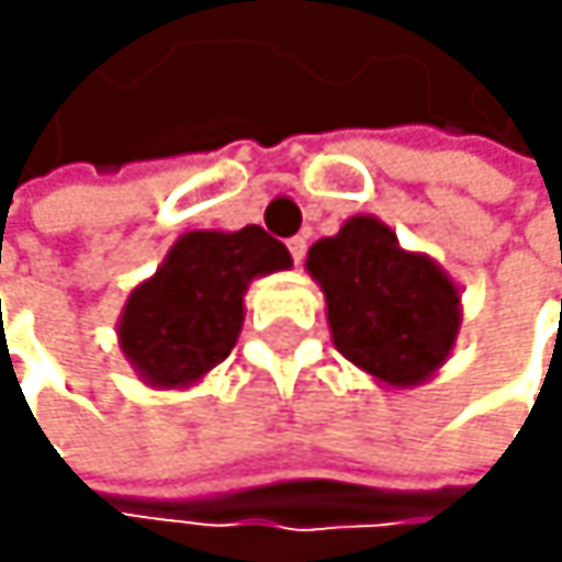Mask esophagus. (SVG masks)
Instances as JSON below:
<instances>
[{
	"label": "esophagus",
	"mask_w": 562,
	"mask_h": 562,
	"mask_svg": "<svg viewBox=\"0 0 562 562\" xmlns=\"http://www.w3.org/2000/svg\"><path fill=\"white\" fill-rule=\"evenodd\" d=\"M286 246H290V252H293V262L303 266V259H306V239H303V235H296V239H290Z\"/></svg>",
	"instance_id": "1"
}]
</instances>
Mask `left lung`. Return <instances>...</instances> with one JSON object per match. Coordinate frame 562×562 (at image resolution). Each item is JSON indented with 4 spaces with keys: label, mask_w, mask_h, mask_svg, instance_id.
<instances>
[{
    "label": "left lung",
    "mask_w": 562,
    "mask_h": 562,
    "mask_svg": "<svg viewBox=\"0 0 562 562\" xmlns=\"http://www.w3.org/2000/svg\"><path fill=\"white\" fill-rule=\"evenodd\" d=\"M306 272L327 303L334 347L391 391L438 374L462 330V290L374 215H353L310 246Z\"/></svg>",
    "instance_id": "1"
}]
</instances>
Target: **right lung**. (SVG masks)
<instances>
[{"instance_id":"obj_1","label":"right lung","mask_w":562,"mask_h":562,"mask_svg":"<svg viewBox=\"0 0 562 562\" xmlns=\"http://www.w3.org/2000/svg\"><path fill=\"white\" fill-rule=\"evenodd\" d=\"M290 266V249L259 225L178 235L155 276L131 290L117 319V347L137 381L155 391L199 384L239 340L252 279Z\"/></svg>"}]
</instances>
